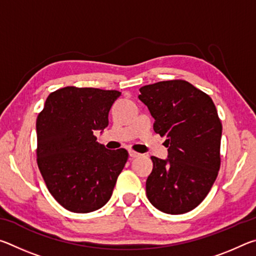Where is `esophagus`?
Masks as SVG:
<instances>
[{
    "mask_svg": "<svg viewBox=\"0 0 256 256\" xmlns=\"http://www.w3.org/2000/svg\"><path fill=\"white\" fill-rule=\"evenodd\" d=\"M128 154H130V157H132V158H136V157H138V156H140V154L136 152V151H134V150H130Z\"/></svg>",
    "mask_w": 256,
    "mask_h": 256,
    "instance_id": "esophagus-1",
    "label": "esophagus"
}]
</instances>
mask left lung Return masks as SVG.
Segmentation results:
<instances>
[{"label": "left lung", "instance_id": "8db88e82", "mask_svg": "<svg viewBox=\"0 0 256 256\" xmlns=\"http://www.w3.org/2000/svg\"><path fill=\"white\" fill-rule=\"evenodd\" d=\"M140 92L168 148V159L151 157L146 196L164 214H185L204 200L218 176L222 120L209 94L185 80L160 81Z\"/></svg>", "mask_w": 256, "mask_h": 256}]
</instances>
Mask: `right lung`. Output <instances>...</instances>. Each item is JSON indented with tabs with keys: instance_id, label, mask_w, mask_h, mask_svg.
<instances>
[{
	"instance_id": "1",
	"label": "right lung",
	"mask_w": 256,
	"mask_h": 256,
	"mask_svg": "<svg viewBox=\"0 0 256 256\" xmlns=\"http://www.w3.org/2000/svg\"><path fill=\"white\" fill-rule=\"evenodd\" d=\"M120 94L64 86L50 94L37 116L38 168L50 193L68 211L86 214L105 206L128 162L126 150H108L94 136L108 125Z\"/></svg>"
}]
</instances>
